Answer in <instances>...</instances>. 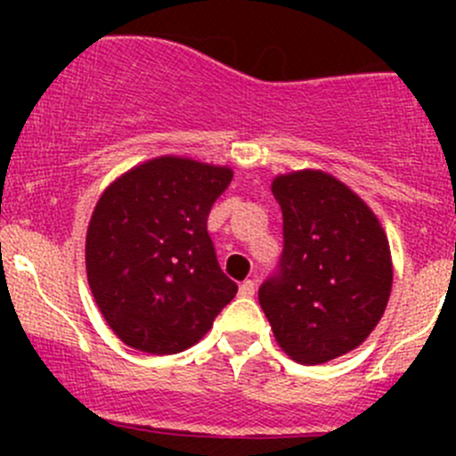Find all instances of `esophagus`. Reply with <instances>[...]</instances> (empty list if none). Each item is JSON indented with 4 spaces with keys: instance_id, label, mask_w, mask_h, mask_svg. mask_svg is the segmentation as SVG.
<instances>
[{
    "instance_id": "obj_1",
    "label": "esophagus",
    "mask_w": 456,
    "mask_h": 456,
    "mask_svg": "<svg viewBox=\"0 0 456 456\" xmlns=\"http://www.w3.org/2000/svg\"><path fill=\"white\" fill-rule=\"evenodd\" d=\"M238 293H240L242 297H251V296H254V293H256V282H254V280H245V282L240 284V291H238Z\"/></svg>"
}]
</instances>
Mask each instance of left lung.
<instances>
[{
    "label": "left lung",
    "instance_id": "obj_1",
    "mask_svg": "<svg viewBox=\"0 0 456 456\" xmlns=\"http://www.w3.org/2000/svg\"><path fill=\"white\" fill-rule=\"evenodd\" d=\"M271 190L284 245L257 300L289 357L324 364L360 346L384 315L388 240L364 200L329 174H287Z\"/></svg>",
    "mask_w": 456,
    "mask_h": 456
}]
</instances>
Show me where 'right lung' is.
I'll return each mask as SVG.
<instances>
[{
  "instance_id": "add662e5",
  "label": "right lung",
  "mask_w": 456,
  "mask_h": 456,
  "mask_svg": "<svg viewBox=\"0 0 456 456\" xmlns=\"http://www.w3.org/2000/svg\"><path fill=\"white\" fill-rule=\"evenodd\" d=\"M232 169L163 156L105 190L86 238L92 296L132 348L174 355L196 344L233 300L207 216Z\"/></svg>"
}]
</instances>
